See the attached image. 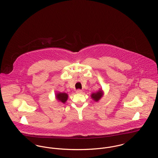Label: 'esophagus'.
Listing matches in <instances>:
<instances>
[{
    "instance_id": "esophagus-1",
    "label": "esophagus",
    "mask_w": 158,
    "mask_h": 158,
    "mask_svg": "<svg viewBox=\"0 0 158 158\" xmlns=\"http://www.w3.org/2000/svg\"><path fill=\"white\" fill-rule=\"evenodd\" d=\"M76 93H77V94H81L82 93V90H81V89H77V90H76Z\"/></svg>"
}]
</instances>
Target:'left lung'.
<instances>
[{"instance_id":"1","label":"left lung","mask_w":158,"mask_h":158,"mask_svg":"<svg viewBox=\"0 0 158 158\" xmlns=\"http://www.w3.org/2000/svg\"><path fill=\"white\" fill-rule=\"evenodd\" d=\"M103 95V91L101 90H99L97 92L95 93H92L91 94V98L95 102H98L102 97Z\"/></svg>"}]
</instances>
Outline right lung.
I'll return each mask as SVG.
<instances>
[{
	"instance_id": "obj_1",
	"label": "right lung",
	"mask_w": 158,
	"mask_h": 158,
	"mask_svg": "<svg viewBox=\"0 0 158 158\" xmlns=\"http://www.w3.org/2000/svg\"><path fill=\"white\" fill-rule=\"evenodd\" d=\"M56 98L58 100L63 103H65L67 101L68 98V95L66 93L64 92H57L56 94Z\"/></svg>"
}]
</instances>
